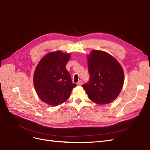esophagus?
<instances>
[{"instance_id": "34e87169", "label": "esophagus", "mask_w": 150, "mask_h": 150, "mask_svg": "<svg viewBox=\"0 0 150 150\" xmlns=\"http://www.w3.org/2000/svg\"><path fill=\"white\" fill-rule=\"evenodd\" d=\"M82 81L81 80H79V82H78V83H76V85H82Z\"/></svg>"}]
</instances>
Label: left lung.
<instances>
[{
  "label": "left lung",
  "instance_id": "1",
  "mask_svg": "<svg viewBox=\"0 0 150 150\" xmlns=\"http://www.w3.org/2000/svg\"><path fill=\"white\" fill-rule=\"evenodd\" d=\"M90 79L82 85L90 100L98 104L113 102L124 83V72L119 63L108 53L92 50L88 57Z\"/></svg>",
  "mask_w": 150,
  "mask_h": 150
}]
</instances>
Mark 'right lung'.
<instances>
[{
  "label": "right lung",
  "mask_w": 150,
  "mask_h": 150,
  "mask_svg": "<svg viewBox=\"0 0 150 150\" xmlns=\"http://www.w3.org/2000/svg\"><path fill=\"white\" fill-rule=\"evenodd\" d=\"M70 57V54L60 51L50 53L41 59L34 73V86L38 96L50 106L67 101L76 86L65 67Z\"/></svg>",
  "instance_id": "1"
}]
</instances>
